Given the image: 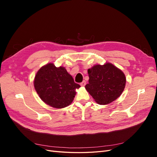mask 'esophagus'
I'll return each instance as SVG.
<instances>
[{
  "mask_svg": "<svg viewBox=\"0 0 157 157\" xmlns=\"http://www.w3.org/2000/svg\"><path fill=\"white\" fill-rule=\"evenodd\" d=\"M85 85H86V81H85V80H84V81L80 83V86H84Z\"/></svg>",
  "mask_w": 157,
  "mask_h": 157,
  "instance_id": "34e87169",
  "label": "esophagus"
}]
</instances>
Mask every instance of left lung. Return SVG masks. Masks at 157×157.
<instances>
[{"label": "left lung", "instance_id": "8db88e82", "mask_svg": "<svg viewBox=\"0 0 157 157\" xmlns=\"http://www.w3.org/2000/svg\"><path fill=\"white\" fill-rule=\"evenodd\" d=\"M87 92L99 105H107L120 97L124 91L126 78L122 71L109 62L95 65L88 69Z\"/></svg>", "mask_w": 157, "mask_h": 157}]
</instances>
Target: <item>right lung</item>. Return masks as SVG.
Listing matches in <instances>:
<instances>
[{"mask_svg": "<svg viewBox=\"0 0 157 157\" xmlns=\"http://www.w3.org/2000/svg\"><path fill=\"white\" fill-rule=\"evenodd\" d=\"M37 94L46 104L62 109L73 102L76 90L80 86L62 66L57 67L52 63L44 65L37 71L34 79Z\"/></svg>", "mask_w": 157, "mask_h": 157, "instance_id": "1", "label": "right lung"}]
</instances>
